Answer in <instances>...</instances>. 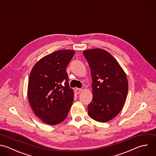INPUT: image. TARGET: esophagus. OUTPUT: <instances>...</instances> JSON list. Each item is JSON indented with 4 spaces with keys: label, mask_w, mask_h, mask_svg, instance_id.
Masks as SVG:
<instances>
[{
    "label": "esophagus",
    "mask_w": 156,
    "mask_h": 156,
    "mask_svg": "<svg viewBox=\"0 0 156 156\" xmlns=\"http://www.w3.org/2000/svg\"><path fill=\"white\" fill-rule=\"evenodd\" d=\"M82 91V89L81 88H75V90H74V92H75V93L76 94H79L80 92Z\"/></svg>",
    "instance_id": "esophagus-1"
}]
</instances>
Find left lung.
Returning a JSON list of instances; mask_svg holds the SVG:
<instances>
[{
	"label": "left lung",
	"instance_id": "left-lung-1",
	"mask_svg": "<svg viewBox=\"0 0 156 156\" xmlns=\"http://www.w3.org/2000/svg\"><path fill=\"white\" fill-rule=\"evenodd\" d=\"M91 69L93 99L88 113L95 121L104 122L121 110L128 92L126 74L116 59L102 49L83 52Z\"/></svg>",
	"mask_w": 156,
	"mask_h": 156
}]
</instances>
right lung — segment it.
<instances>
[{
	"label": "right lung",
	"mask_w": 156,
	"mask_h": 156,
	"mask_svg": "<svg viewBox=\"0 0 156 156\" xmlns=\"http://www.w3.org/2000/svg\"><path fill=\"white\" fill-rule=\"evenodd\" d=\"M60 50L40 59L32 69L28 98L35 115L49 125L58 124L68 116L74 101L66 69L74 55Z\"/></svg>",
	"instance_id": "obj_1"
}]
</instances>
